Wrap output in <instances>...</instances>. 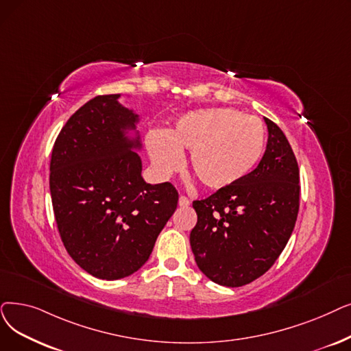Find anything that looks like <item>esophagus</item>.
<instances>
[{"label":"esophagus","mask_w":351,"mask_h":351,"mask_svg":"<svg viewBox=\"0 0 351 351\" xmlns=\"http://www.w3.org/2000/svg\"><path fill=\"white\" fill-rule=\"evenodd\" d=\"M191 205V201H189V197H186V196H179V206H182V208H188Z\"/></svg>","instance_id":"obj_1"}]
</instances>
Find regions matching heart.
Instances as JSON below:
<instances>
[{"mask_svg":"<svg viewBox=\"0 0 351 351\" xmlns=\"http://www.w3.org/2000/svg\"><path fill=\"white\" fill-rule=\"evenodd\" d=\"M147 152L155 171L169 176L184 166L182 152H191V169L212 191L234 186L261 163L267 149L263 121L234 109H202L178 117L173 129L150 130Z\"/></svg>","mask_w":351,"mask_h":351,"instance_id":"obj_1","label":"heart"}]
</instances>
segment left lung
Segmentation results:
<instances>
[{
	"instance_id": "1",
	"label": "left lung",
	"mask_w": 351,
	"mask_h": 351,
	"mask_svg": "<svg viewBox=\"0 0 351 351\" xmlns=\"http://www.w3.org/2000/svg\"><path fill=\"white\" fill-rule=\"evenodd\" d=\"M268 142L256 169L234 186L195 201V261L219 285L241 287L265 274L285 248L300 208V171L282 130L265 117Z\"/></svg>"
}]
</instances>
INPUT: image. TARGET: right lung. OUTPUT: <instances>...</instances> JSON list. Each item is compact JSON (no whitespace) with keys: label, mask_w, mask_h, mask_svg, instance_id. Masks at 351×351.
<instances>
[{"label":"right lung","mask_w":351,"mask_h":351,"mask_svg":"<svg viewBox=\"0 0 351 351\" xmlns=\"http://www.w3.org/2000/svg\"><path fill=\"white\" fill-rule=\"evenodd\" d=\"M120 95L91 99L58 133L50 162V192L60 237L69 255L100 280L138 271L178 206L169 182L142 178L139 114Z\"/></svg>","instance_id":"obj_1"}]
</instances>
